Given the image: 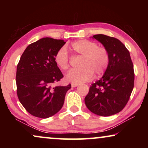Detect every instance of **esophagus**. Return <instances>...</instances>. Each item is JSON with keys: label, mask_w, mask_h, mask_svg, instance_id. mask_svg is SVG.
Listing matches in <instances>:
<instances>
[{"label": "esophagus", "mask_w": 148, "mask_h": 148, "mask_svg": "<svg viewBox=\"0 0 148 148\" xmlns=\"http://www.w3.org/2000/svg\"><path fill=\"white\" fill-rule=\"evenodd\" d=\"M79 84H71V86L73 87V88H76L77 86H78Z\"/></svg>", "instance_id": "obj_1"}]
</instances>
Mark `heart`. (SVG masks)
Segmentation results:
<instances>
[{"label": "heart", "instance_id": "b5f03b06", "mask_svg": "<svg viewBox=\"0 0 148 148\" xmlns=\"http://www.w3.org/2000/svg\"><path fill=\"white\" fill-rule=\"evenodd\" d=\"M71 49L76 56H82L79 66L82 68L73 69L66 74V80L72 84H82L92 80L94 76H100L106 71L110 62V55L106 48L98 46L96 42L80 40L73 42ZM54 61L62 71L70 67V56L66 47H61L54 56Z\"/></svg>", "mask_w": 148, "mask_h": 148}]
</instances>
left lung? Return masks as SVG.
I'll return each mask as SVG.
<instances>
[{
  "label": "left lung",
  "mask_w": 148,
  "mask_h": 148,
  "mask_svg": "<svg viewBox=\"0 0 148 148\" xmlns=\"http://www.w3.org/2000/svg\"><path fill=\"white\" fill-rule=\"evenodd\" d=\"M93 38L109 52L110 62L104 75L90 86L85 98L89 110L99 116H108L126 106L134 87V70L130 53L120 40L97 34Z\"/></svg>",
  "instance_id": "8db88e82"
}]
</instances>
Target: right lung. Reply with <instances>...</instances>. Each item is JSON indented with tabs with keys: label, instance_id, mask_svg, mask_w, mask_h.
Here are the masks:
<instances>
[{
	"label": "right lung",
	"instance_id": "obj_1",
	"mask_svg": "<svg viewBox=\"0 0 148 148\" xmlns=\"http://www.w3.org/2000/svg\"><path fill=\"white\" fill-rule=\"evenodd\" d=\"M65 43L63 40L42 38L29 44L20 58L16 73L17 96L34 116L46 119L56 114L71 88V84L52 88L63 77L54 56Z\"/></svg>",
	"mask_w": 148,
	"mask_h": 148
}]
</instances>
